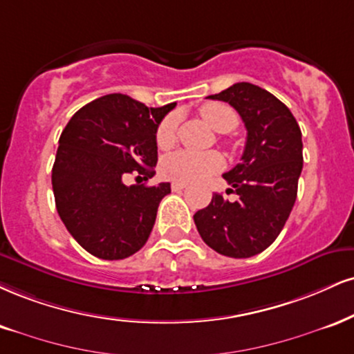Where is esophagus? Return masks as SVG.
Instances as JSON below:
<instances>
[{
	"mask_svg": "<svg viewBox=\"0 0 354 354\" xmlns=\"http://www.w3.org/2000/svg\"><path fill=\"white\" fill-rule=\"evenodd\" d=\"M186 186H188V185H186L185 181H173L171 183V189L173 191H181V189H185Z\"/></svg>",
	"mask_w": 354,
	"mask_h": 354,
	"instance_id": "1",
	"label": "esophagus"
}]
</instances>
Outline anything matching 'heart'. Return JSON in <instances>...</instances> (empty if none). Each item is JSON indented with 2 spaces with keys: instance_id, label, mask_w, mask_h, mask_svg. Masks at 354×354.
I'll list each match as a JSON object with an SVG mask.
<instances>
[{
  "instance_id": "obj_1",
  "label": "heart",
  "mask_w": 354,
  "mask_h": 354,
  "mask_svg": "<svg viewBox=\"0 0 354 354\" xmlns=\"http://www.w3.org/2000/svg\"><path fill=\"white\" fill-rule=\"evenodd\" d=\"M203 120L212 130L227 133L239 123V117L229 105L221 102H207L199 109ZM176 115L165 117L156 129V145L160 148H169L176 140ZM224 168V158L218 151H191L180 150L168 155L161 163V171L165 176L176 181L194 183L203 181Z\"/></svg>"
}]
</instances>
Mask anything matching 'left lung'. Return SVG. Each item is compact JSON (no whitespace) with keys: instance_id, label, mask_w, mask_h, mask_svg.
<instances>
[{"instance_id":"obj_1","label":"left lung","mask_w":354,"mask_h":354,"mask_svg":"<svg viewBox=\"0 0 354 354\" xmlns=\"http://www.w3.org/2000/svg\"><path fill=\"white\" fill-rule=\"evenodd\" d=\"M209 99L237 110L247 140L241 163L223 174L231 185L227 193L237 199L212 194L209 206L194 214V224L216 252L252 257L277 239L295 204L304 168L301 131L287 105L254 84L237 82Z\"/></svg>"}]
</instances>
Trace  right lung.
Listing matches in <instances>:
<instances>
[{
  "label": "right lung",
  "instance_id": "obj_1",
  "mask_svg": "<svg viewBox=\"0 0 354 354\" xmlns=\"http://www.w3.org/2000/svg\"><path fill=\"white\" fill-rule=\"evenodd\" d=\"M176 102L147 107L109 93L74 113L59 138L53 166L55 207L71 236L104 261H120L147 244L169 183L127 186L136 173L148 181L158 161L156 129Z\"/></svg>",
  "mask_w": 354,
  "mask_h": 354
}]
</instances>
